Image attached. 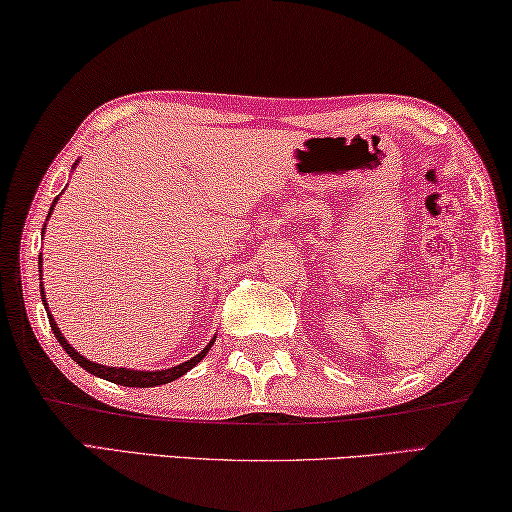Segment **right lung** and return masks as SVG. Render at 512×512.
<instances>
[{
  "instance_id": "right-lung-1",
  "label": "right lung",
  "mask_w": 512,
  "mask_h": 512,
  "mask_svg": "<svg viewBox=\"0 0 512 512\" xmlns=\"http://www.w3.org/2000/svg\"><path fill=\"white\" fill-rule=\"evenodd\" d=\"M79 163V161H77ZM77 163H74V167H77ZM72 167V170H74ZM61 199V195H58L54 201H52V208H49V215H52L56 201ZM47 215V220H49ZM38 272L43 274V258L38 261ZM40 299H43V304L47 308V317H49V324H52V331L56 335V340L61 342V347L65 349V354H70V358L74 360V363L81 365L83 370L99 376V379L104 381H111V383H117V385H127V388H154V385H163V383H170L174 379H179V376L186 374L188 370H192L199 360H204V356L208 354V349L213 347L215 338L208 342V345L199 351L197 356H192L190 360H186V363H179L174 367H167V370H131V367H111V365H102V363H95V360H88L86 356H81L77 349H74L70 342L65 340V335L61 333V329H58V324L54 322V315L49 313V306H47V297H45V288H40Z\"/></svg>"
}]
</instances>
